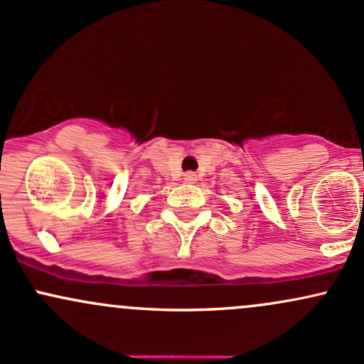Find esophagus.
Segmentation results:
<instances>
[{"label": "esophagus", "mask_w": 364, "mask_h": 364, "mask_svg": "<svg viewBox=\"0 0 364 364\" xmlns=\"http://www.w3.org/2000/svg\"><path fill=\"white\" fill-rule=\"evenodd\" d=\"M183 181L189 182V183L196 182V173H193V171H187V173L183 175Z\"/></svg>", "instance_id": "esophagus-1"}]
</instances>
